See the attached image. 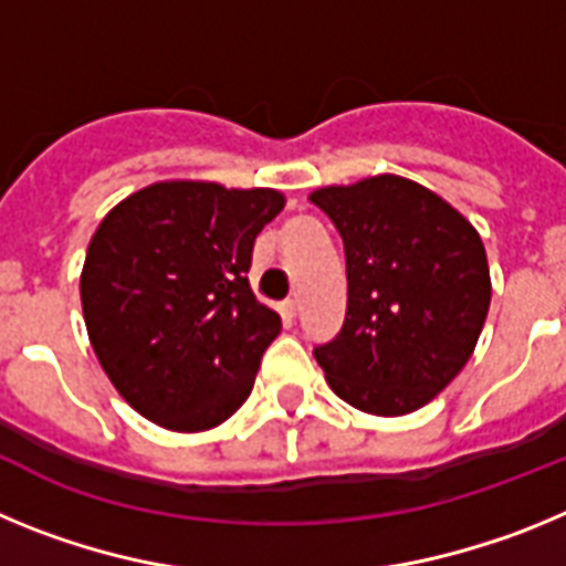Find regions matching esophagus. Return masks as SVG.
I'll list each match as a JSON object with an SVG mask.
<instances>
[{
	"label": "esophagus",
	"mask_w": 566,
	"mask_h": 566,
	"mask_svg": "<svg viewBox=\"0 0 566 566\" xmlns=\"http://www.w3.org/2000/svg\"><path fill=\"white\" fill-rule=\"evenodd\" d=\"M283 308H286V317H297V312H300V303H297V297H292V300H286V303H283Z\"/></svg>",
	"instance_id": "1"
}]
</instances>
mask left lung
<instances>
[{"mask_svg": "<svg viewBox=\"0 0 566 566\" xmlns=\"http://www.w3.org/2000/svg\"><path fill=\"white\" fill-rule=\"evenodd\" d=\"M308 201L345 247L343 332L314 348L339 399L374 417L431 402L470 359L490 308V269L473 223L422 184L371 175Z\"/></svg>", "mask_w": 566, "mask_h": 566, "instance_id": "left-lung-1", "label": "left lung"}]
</instances>
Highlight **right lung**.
<instances>
[{
  "label": "right lung",
  "instance_id": "obj_1",
  "mask_svg": "<svg viewBox=\"0 0 566 566\" xmlns=\"http://www.w3.org/2000/svg\"><path fill=\"white\" fill-rule=\"evenodd\" d=\"M283 207L277 189L158 181L93 232L78 280L90 345L149 422L201 433L252 394L280 314L254 297L247 272L254 238Z\"/></svg>",
  "mask_w": 566,
  "mask_h": 566
}]
</instances>
